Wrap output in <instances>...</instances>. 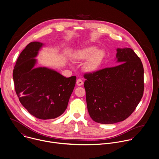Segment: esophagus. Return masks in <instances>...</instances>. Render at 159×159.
<instances>
[{
	"mask_svg": "<svg viewBox=\"0 0 159 159\" xmlns=\"http://www.w3.org/2000/svg\"><path fill=\"white\" fill-rule=\"evenodd\" d=\"M76 84H77V85H78V86H81V85H82L84 84V82H83L81 79H77V81H76Z\"/></svg>",
	"mask_w": 159,
	"mask_h": 159,
	"instance_id": "34e87169",
	"label": "esophagus"
}]
</instances>
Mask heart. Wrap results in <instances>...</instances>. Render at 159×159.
<instances>
[{
  "label": "heart",
  "instance_id": "1",
  "mask_svg": "<svg viewBox=\"0 0 159 159\" xmlns=\"http://www.w3.org/2000/svg\"><path fill=\"white\" fill-rule=\"evenodd\" d=\"M105 53L102 48L95 46H87L77 50L73 54V58L77 61H85L82 70L88 74L97 72L103 62Z\"/></svg>",
  "mask_w": 159,
  "mask_h": 159
}]
</instances>
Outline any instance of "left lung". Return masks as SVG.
<instances>
[{"label": "left lung", "mask_w": 159, "mask_h": 159, "mask_svg": "<svg viewBox=\"0 0 159 159\" xmlns=\"http://www.w3.org/2000/svg\"><path fill=\"white\" fill-rule=\"evenodd\" d=\"M118 66L84 75L89 114L100 124H111L129 117L143 93V67L134 51L116 49Z\"/></svg>", "instance_id": "1"}]
</instances>
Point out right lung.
<instances>
[{
    "label": "right lung",
    "instance_id": "add662e5",
    "mask_svg": "<svg viewBox=\"0 0 159 159\" xmlns=\"http://www.w3.org/2000/svg\"><path fill=\"white\" fill-rule=\"evenodd\" d=\"M40 42L29 43L19 56L13 71L15 89L21 104L37 119H53L66 110L76 77L66 78L54 69L35 67Z\"/></svg>",
    "mask_w": 159,
    "mask_h": 159
}]
</instances>
